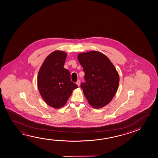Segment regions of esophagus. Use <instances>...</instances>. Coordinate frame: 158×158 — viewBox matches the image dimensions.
Returning a JSON list of instances; mask_svg holds the SVG:
<instances>
[{"label": "esophagus", "mask_w": 158, "mask_h": 158, "mask_svg": "<svg viewBox=\"0 0 158 158\" xmlns=\"http://www.w3.org/2000/svg\"><path fill=\"white\" fill-rule=\"evenodd\" d=\"M76 84H77V85H78V86H80V80H78V81H77V83H76Z\"/></svg>", "instance_id": "34e87169"}]
</instances>
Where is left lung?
Wrapping results in <instances>:
<instances>
[{
	"label": "left lung",
	"mask_w": 158,
	"mask_h": 158,
	"mask_svg": "<svg viewBox=\"0 0 158 158\" xmlns=\"http://www.w3.org/2000/svg\"><path fill=\"white\" fill-rule=\"evenodd\" d=\"M78 58L85 73V82L80 86L89 103L96 109L106 106L119 85V75L114 66L105 54L98 51L80 53Z\"/></svg>",
	"instance_id": "left-lung-1"
}]
</instances>
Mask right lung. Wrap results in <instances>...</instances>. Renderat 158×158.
Listing matches in <instances>:
<instances>
[{"label":"right lung","instance_id":"obj_1","mask_svg":"<svg viewBox=\"0 0 158 158\" xmlns=\"http://www.w3.org/2000/svg\"><path fill=\"white\" fill-rule=\"evenodd\" d=\"M67 53L56 51L48 55L39 70L37 83L44 101L59 109L64 105L74 89L78 86L71 81L70 72L64 68Z\"/></svg>","mask_w":158,"mask_h":158}]
</instances>
